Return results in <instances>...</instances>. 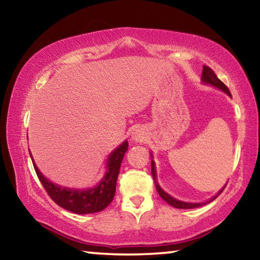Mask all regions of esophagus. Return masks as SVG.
Returning <instances> with one entry per match:
<instances>
[{
    "label": "esophagus",
    "mask_w": 260,
    "mask_h": 260,
    "mask_svg": "<svg viewBox=\"0 0 260 260\" xmlns=\"http://www.w3.org/2000/svg\"><path fill=\"white\" fill-rule=\"evenodd\" d=\"M132 136H133V139L135 141H143V139H144V135L142 133V131H140V129L134 131L133 134H132Z\"/></svg>",
    "instance_id": "esophagus-1"
}]
</instances>
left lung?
I'll return each instance as SVG.
<instances>
[{"label":"left lung","instance_id":"1","mask_svg":"<svg viewBox=\"0 0 260 260\" xmlns=\"http://www.w3.org/2000/svg\"><path fill=\"white\" fill-rule=\"evenodd\" d=\"M202 80H203V82H205V83H210V85L218 87L219 89L223 90V91H225V93H227L228 95L232 96L230 89H228V87L221 80H220V79L217 76H215V73L213 72V70L210 69L209 67H204L203 68V72H202ZM151 174H152L153 181H155V186H156V189H157L158 193H159V196L165 202H167V203H169L170 205H172V206H174V208H177V209H195V208H200V206L204 205L206 203H210V202H212L213 200L217 199V197L220 195V193L223 191V189L226 188V186L223 187L221 190L218 192L217 196H214L213 199H211L209 202H206V203H186V202H181V201L174 200L173 197H171L170 195H167V193L159 187V184H158V182H157L155 162H153V160H151Z\"/></svg>","mask_w":260,"mask_h":260}]
</instances>
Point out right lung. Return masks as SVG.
Masks as SVG:
<instances>
[{
  "label": "right lung",
  "instance_id": "obj_1",
  "mask_svg": "<svg viewBox=\"0 0 260 260\" xmlns=\"http://www.w3.org/2000/svg\"><path fill=\"white\" fill-rule=\"evenodd\" d=\"M127 148H128V142L125 141L121 146L118 147L110 155L108 160V171L103 180L96 187L87 189V190H78V189H69L65 187L61 188L50 182L38 170L32 156H30V158H32L33 166L38 178L50 199L57 205H59L60 208L71 211L73 213L87 214L100 212L112 202L114 192H116L117 178L118 174H119L122 158H124L125 152L127 151Z\"/></svg>",
  "mask_w": 260,
  "mask_h": 260
}]
</instances>
